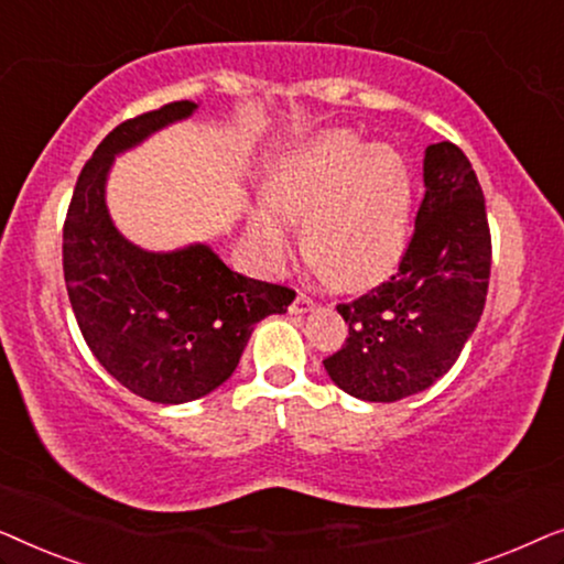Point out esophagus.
Wrapping results in <instances>:
<instances>
[{
  "label": "esophagus",
  "instance_id": "34e87169",
  "mask_svg": "<svg viewBox=\"0 0 564 564\" xmlns=\"http://www.w3.org/2000/svg\"><path fill=\"white\" fill-rule=\"evenodd\" d=\"M313 307H315L313 297L305 295V292H297L295 300H292L290 311H292V313H307V311H313Z\"/></svg>",
  "mask_w": 564,
  "mask_h": 564
}]
</instances>
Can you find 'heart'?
<instances>
[{
  "mask_svg": "<svg viewBox=\"0 0 564 564\" xmlns=\"http://www.w3.org/2000/svg\"><path fill=\"white\" fill-rule=\"evenodd\" d=\"M269 192L251 228L272 267L290 257L303 218L307 253L338 288L380 282L405 249L411 180L388 143L365 145L349 130H326L274 166Z\"/></svg>",
  "mask_w": 564,
  "mask_h": 564,
  "instance_id": "heart-1",
  "label": "heart"
}]
</instances>
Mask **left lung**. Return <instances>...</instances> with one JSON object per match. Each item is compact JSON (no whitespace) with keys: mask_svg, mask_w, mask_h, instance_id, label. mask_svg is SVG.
<instances>
[{"mask_svg":"<svg viewBox=\"0 0 564 564\" xmlns=\"http://www.w3.org/2000/svg\"><path fill=\"white\" fill-rule=\"evenodd\" d=\"M423 184L398 272L336 305L349 336L323 367L344 392L369 403H395L449 372L488 295L490 226L473 164L454 143H434Z\"/></svg>","mask_w":564,"mask_h":564,"instance_id":"obj_1","label":"left lung"}]
</instances>
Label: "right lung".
<instances>
[{"label": "right lung", "instance_id": "obj_1", "mask_svg": "<svg viewBox=\"0 0 564 564\" xmlns=\"http://www.w3.org/2000/svg\"><path fill=\"white\" fill-rule=\"evenodd\" d=\"M195 107L182 99L120 122L84 164L64 220V280L84 341L122 388L164 405L226 382L253 326L295 297L234 272L203 243L151 253L112 226L105 180L115 153Z\"/></svg>", "mask_w": 564, "mask_h": 564}]
</instances>
